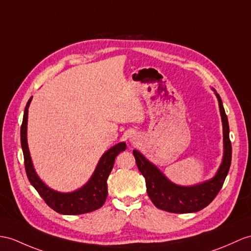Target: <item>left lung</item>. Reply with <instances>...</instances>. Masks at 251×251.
Instances as JSON below:
<instances>
[{
	"mask_svg": "<svg viewBox=\"0 0 251 251\" xmlns=\"http://www.w3.org/2000/svg\"><path fill=\"white\" fill-rule=\"evenodd\" d=\"M219 109H221L223 129H224V160L216 176L210 181H206L195 186H179L170 182L153 164H151L137 150L133 151L134 157L139 172L145 176L147 193L157 209L170 213H193L198 212L209 205L221 191L226 176L228 175L232 147L229 137V124L225 113L221 97L216 94Z\"/></svg>",
	"mask_w": 251,
	"mask_h": 251,
	"instance_id": "obj_1",
	"label": "left lung"
}]
</instances>
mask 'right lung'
Listing matches in <instances>:
<instances>
[{"mask_svg":"<svg viewBox=\"0 0 251 251\" xmlns=\"http://www.w3.org/2000/svg\"><path fill=\"white\" fill-rule=\"evenodd\" d=\"M32 98L27 101L24 109L23 121L21 125V146L24 156V166H25L26 176L36 191L46 201V203L55 212L65 214V215H78L100 209L104 204L107 197V183L106 180L111 174L115 158L121 151L126 148V143H120L106 151L102 155L95 173L86 185L73 193H57L49 188L36 175L32 160L29 156V151L26 140V126H27V112Z\"/></svg>","mask_w":251,"mask_h":251,"instance_id":"1","label":"right lung"}]
</instances>
